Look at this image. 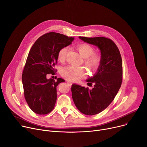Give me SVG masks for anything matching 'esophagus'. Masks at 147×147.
Returning a JSON list of instances; mask_svg holds the SVG:
<instances>
[{
    "label": "esophagus",
    "instance_id": "1",
    "mask_svg": "<svg viewBox=\"0 0 147 147\" xmlns=\"http://www.w3.org/2000/svg\"><path fill=\"white\" fill-rule=\"evenodd\" d=\"M67 84L69 85V86H71L72 85V82H67Z\"/></svg>",
    "mask_w": 147,
    "mask_h": 147
}]
</instances>
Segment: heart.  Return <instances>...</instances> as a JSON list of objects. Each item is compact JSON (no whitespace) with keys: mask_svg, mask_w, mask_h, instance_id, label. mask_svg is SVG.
<instances>
[{"mask_svg":"<svg viewBox=\"0 0 147 147\" xmlns=\"http://www.w3.org/2000/svg\"><path fill=\"white\" fill-rule=\"evenodd\" d=\"M76 47L81 55L85 58V63L90 69L92 71L97 70L101 63V57L99 55L94 53L95 49L87 43H81L77 45ZM68 51L67 46L63 47L59 50L57 57L60 61H63ZM61 74L68 81H76L85 76V71L82 67L69 65L62 69Z\"/></svg>","mask_w":147,"mask_h":147,"instance_id":"b5f03b06","label":"heart"}]
</instances>
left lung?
<instances>
[{
    "label": "left lung",
    "instance_id": "8db88e82",
    "mask_svg": "<svg viewBox=\"0 0 147 147\" xmlns=\"http://www.w3.org/2000/svg\"><path fill=\"white\" fill-rule=\"evenodd\" d=\"M97 46L101 52V63L97 71L87 81L94 87L92 90L77 84L71 87L75 105L86 115L98 114L113 101L122 82V60L119 49L111 40L103 37H79Z\"/></svg>",
    "mask_w": 147,
    "mask_h": 147
}]
</instances>
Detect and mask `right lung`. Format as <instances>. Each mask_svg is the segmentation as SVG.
<instances>
[{"instance_id":"1","label":"right lung","mask_w":147,"mask_h":147,"mask_svg":"<svg viewBox=\"0 0 147 147\" xmlns=\"http://www.w3.org/2000/svg\"><path fill=\"white\" fill-rule=\"evenodd\" d=\"M74 37L50 32L39 37L32 46L24 66L22 81L24 96L30 108L38 115L53 110L57 100V86L65 82L62 78H47L55 74L59 50L70 45Z\"/></svg>"}]
</instances>
